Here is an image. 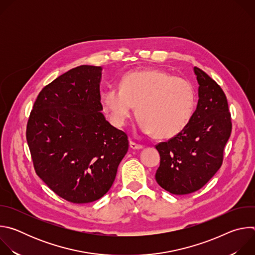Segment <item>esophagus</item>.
I'll return each mask as SVG.
<instances>
[{"instance_id":"34e87169","label":"esophagus","mask_w":255,"mask_h":255,"mask_svg":"<svg viewBox=\"0 0 255 255\" xmlns=\"http://www.w3.org/2000/svg\"><path fill=\"white\" fill-rule=\"evenodd\" d=\"M129 145H130V147H131L132 149H142V148H143V145L137 144V143H135V142H133V141H130Z\"/></svg>"}]
</instances>
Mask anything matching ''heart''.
<instances>
[{
  "instance_id": "b5f03b06",
  "label": "heart",
  "mask_w": 255,
  "mask_h": 255,
  "mask_svg": "<svg viewBox=\"0 0 255 255\" xmlns=\"http://www.w3.org/2000/svg\"><path fill=\"white\" fill-rule=\"evenodd\" d=\"M101 102L115 126H124L137 106L142 132L171 138L189 125L196 96L189 81L160 69H146L127 72L119 87L103 91Z\"/></svg>"
}]
</instances>
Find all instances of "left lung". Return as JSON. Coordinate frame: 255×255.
Segmentation results:
<instances>
[{"label":"left lung","mask_w":255,"mask_h":255,"mask_svg":"<svg viewBox=\"0 0 255 255\" xmlns=\"http://www.w3.org/2000/svg\"><path fill=\"white\" fill-rule=\"evenodd\" d=\"M199 84L196 111L186 129L156 145L160 165L155 179L173 195L203 188L222 165L232 123L226 96L205 71L194 67Z\"/></svg>","instance_id":"8db88e82"}]
</instances>
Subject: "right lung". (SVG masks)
<instances>
[{"label": "right lung", "instance_id": "add662e5", "mask_svg": "<svg viewBox=\"0 0 255 255\" xmlns=\"http://www.w3.org/2000/svg\"><path fill=\"white\" fill-rule=\"evenodd\" d=\"M102 69L81 65L59 76L39 93L27 123L36 173L75 204L107 194L129 147L126 133L102 113Z\"/></svg>", "mask_w": 255, "mask_h": 255}]
</instances>
